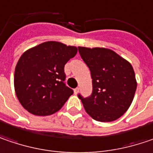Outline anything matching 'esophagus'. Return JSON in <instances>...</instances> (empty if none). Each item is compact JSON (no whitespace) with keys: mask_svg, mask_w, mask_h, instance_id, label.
I'll return each instance as SVG.
<instances>
[{"mask_svg":"<svg viewBox=\"0 0 153 153\" xmlns=\"http://www.w3.org/2000/svg\"><path fill=\"white\" fill-rule=\"evenodd\" d=\"M79 88H75V89L74 90V94H78V93H79Z\"/></svg>","mask_w":153,"mask_h":153,"instance_id":"34e87169","label":"esophagus"}]
</instances>
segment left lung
Masks as SVG:
<instances>
[{
    "instance_id": "left-lung-1",
    "label": "left lung",
    "mask_w": 153,
    "mask_h": 153,
    "mask_svg": "<svg viewBox=\"0 0 153 153\" xmlns=\"http://www.w3.org/2000/svg\"><path fill=\"white\" fill-rule=\"evenodd\" d=\"M92 79V93L84 98V108L97 122L116 121L128 110L137 88L129 62L106 48L78 47Z\"/></svg>"
}]
</instances>
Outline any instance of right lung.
<instances>
[{"instance_id": "1", "label": "right lung", "mask_w": 153, "mask_h": 153, "mask_svg": "<svg viewBox=\"0 0 153 153\" xmlns=\"http://www.w3.org/2000/svg\"><path fill=\"white\" fill-rule=\"evenodd\" d=\"M78 49L56 41L32 47L19 59L14 72L16 96L35 116H50L62 109L74 91L66 86L64 66Z\"/></svg>"}]
</instances>
